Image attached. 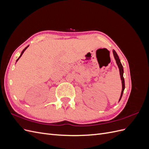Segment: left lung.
<instances>
[{
	"label": "left lung",
	"mask_w": 149,
	"mask_h": 149,
	"mask_svg": "<svg viewBox=\"0 0 149 149\" xmlns=\"http://www.w3.org/2000/svg\"><path fill=\"white\" fill-rule=\"evenodd\" d=\"M112 52H113V55H114V58H115V60H116V63H117V65H118V66L119 67V72H120V79H121V81H122V86H123V89H122V92H121L120 97V99H119V101H120L122 96H123V93H124V90L125 89V82H124V77H123L124 69H123V65H122V64H121L120 59H119V56L118 55V54H117V53L116 52V51L114 50V49H113V51H112Z\"/></svg>",
	"instance_id": "left-lung-1"
}]
</instances>
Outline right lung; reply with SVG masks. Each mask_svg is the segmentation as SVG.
<instances>
[{"label":"right lung","mask_w":149,"mask_h":149,"mask_svg":"<svg viewBox=\"0 0 149 149\" xmlns=\"http://www.w3.org/2000/svg\"><path fill=\"white\" fill-rule=\"evenodd\" d=\"M28 47H29V45H28V46H27V47H25V48H24V49H23V51H22V53H21V54H20V56H19V58H18V59H17V61H16V62H17V61H18V60H19V58H20V57H21V56H22V54H23V53H24V52H25V49H26V48H28Z\"/></svg>","instance_id":"add662e5"}]
</instances>
